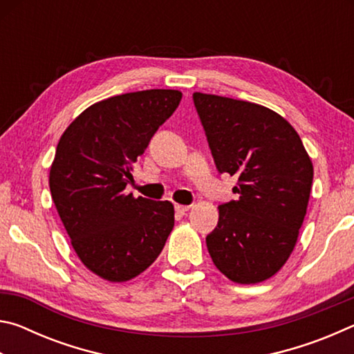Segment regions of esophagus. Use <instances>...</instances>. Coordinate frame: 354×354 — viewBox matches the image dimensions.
Returning <instances> with one entry per match:
<instances>
[{
    "label": "esophagus",
    "instance_id": "34e87169",
    "mask_svg": "<svg viewBox=\"0 0 354 354\" xmlns=\"http://www.w3.org/2000/svg\"><path fill=\"white\" fill-rule=\"evenodd\" d=\"M189 209H190V206H187V205H175V211L179 215H184L185 212L189 211Z\"/></svg>",
    "mask_w": 354,
    "mask_h": 354
}]
</instances>
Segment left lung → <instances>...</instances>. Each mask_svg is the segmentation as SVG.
Returning <instances> with one entry per match:
<instances>
[{"mask_svg": "<svg viewBox=\"0 0 354 354\" xmlns=\"http://www.w3.org/2000/svg\"><path fill=\"white\" fill-rule=\"evenodd\" d=\"M194 103L218 171L239 179L232 189L239 200L218 206L207 251L232 283H262L295 248L313 160L292 124L266 106L200 92Z\"/></svg>", "mask_w": 354, "mask_h": 354, "instance_id": "obj_1", "label": "left lung"}]
</instances>
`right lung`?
<instances>
[{
	"instance_id": "add662e5",
	"label": "right lung",
	"mask_w": 354,
	"mask_h": 354,
	"mask_svg": "<svg viewBox=\"0 0 354 354\" xmlns=\"http://www.w3.org/2000/svg\"><path fill=\"white\" fill-rule=\"evenodd\" d=\"M181 98L170 88L117 95L88 106L59 139L51 198L80 261L111 283L145 272L175 226L170 201L134 198L124 189L131 165Z\"/></svg>"
}]
</instances>
